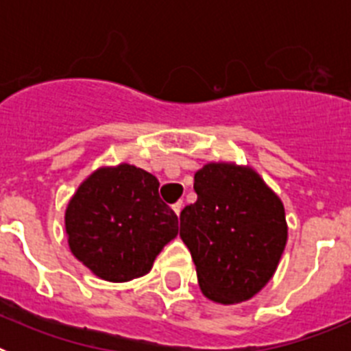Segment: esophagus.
I'll return each mask as SVG.
<instances>
[{"mask_svg":"<svg viewBox=\"0 0 351 351\" xmlns=\"http://www.w3.org/2000/svg\"><path fill=\"white\" fill-rule=\"evenodd\" d=\"M172 209H173V213H176L179 216V214H181V210H182V202H176L172 206Z\"/></svg>","mask_w":351,"mask_h":351,"instance_id":"34e87169","label":"esophagus"}]
</instances>
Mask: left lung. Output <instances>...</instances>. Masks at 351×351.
Segmentation results:
<instances>
[{
    "mask_svg": "<svg viewBox=\"0 0 351 351\" xmlns=\"http://www.w3.org/2000/svg\"><path fill=\"white\" fill-rule=\"evenodd\" d=\"M197 202L181 210L182 243L210 300L237 304L274 274L285 244L283 204L255 170L209 163L195 173Z\"/></svg>",
    "mask_w": 351,
    "mask_h": 351,
    "instance_id": "obj_1",
    "label": "left lung"
}]
</instances>
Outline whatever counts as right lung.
<instances>
[{
	"instance_id": "add662e5",
	"label": "right lung",
	"mask_w": 351,
	"mask_h": 351,
	"mask_svg": "<svg viewBox=\"0 0 351 351\" xmlns=\"http://www.w3.org/2000/svg\"><path fill=\"white\" fill-rule=\"evenodd\" d=\"M153 173L123 163L91 173L68 204L64 225L77 260L114 283L147 274L179 232Z\"/></svg>"
}]
</instances>
